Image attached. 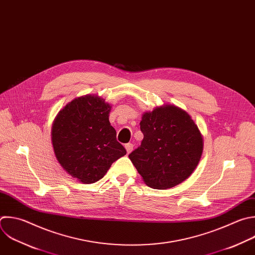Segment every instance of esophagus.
I'll return each mask as SVG.
<instances>
[{"label": "esophagus", "mask_w": 255, "mask_h": 255, "mask_svg": "<svg viewBox=\"0 0 255 255\" xmlns=\"http://www.w3.org/2000/svg\"><path fill=\"white\" fill-rule=\"evenodd\" d=\"M133 144L132 143H127V144H125V148H126V150H127V153H130L132 150H133Z\"/></svg>", "instance_id": "34e87169"}]
</instances>
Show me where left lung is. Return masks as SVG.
Instances as JSON below:
<instances>
[{"label":"left lung","mask_w":255,"mask_h":255,"mask_svg":"<svg viewBox=\"0 0 255 255\" xmlns=\"http://www.w3.org/2000/svg\"><path fill=\"white\" fill-rule=\"evenodd\" d=\"M141 145L129 154L144 182L154 189L176 186L190 176L203 150V139L191 117L173 105L143 115Z\"/></svg>","instance_id":"left-lung-1"}]
</instances>
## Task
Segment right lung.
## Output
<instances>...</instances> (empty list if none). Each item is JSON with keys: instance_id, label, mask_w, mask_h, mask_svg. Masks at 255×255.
<instances>
[{"instance_id": "obj_1", "label": "right lung", "mask_w": 255, "mask_h": 255, "mask_svg": "<svg viewBox=\"0 0 255 255\" xmlns=\"http://www.w3.org/2000/svg\"><path fill=\"white\" fill-rule=\"evenodd\" d=\"M110 109L99 97H80L66 105L53 124L52 142L59 163L83 183L103 178L112 163L126 154L109 122Z\"/></svg>"}]
</instances>
